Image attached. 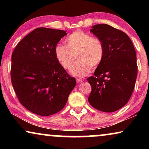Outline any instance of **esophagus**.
<instances>
[{
	"mask_svg": "<svg viewBox=\"0 0 149 149\" xmlns=\"http://www.w3.org/2000/svg\"><path fill=\"white\" fill-rule=\"evenodd\" d=\"M76 81L77 83H81V82H83V79H81L77 78V79H76Z\"/></svg>",
	"mask_w": 149,
	"mask_h": 149,
	"instance_id": "34e87169",
	"label": "esophagus"
}]
</instances>
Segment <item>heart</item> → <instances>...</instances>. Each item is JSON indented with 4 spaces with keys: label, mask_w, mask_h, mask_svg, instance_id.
Instances as JSON below:
<instances>
[{
    "label": "heart",
    "mask_w": 149,
    "mask_h": 149,
    "mask_svg": "<svg viewBox=\"0 0 149 149\" xmlns=\"http://www.w3.org/2000/svg\"><path fill=\"white\" fill-rule=\"evenodd\" d=\"M66 45H58L55 48L57 60L64 69L70 70L71 74L77 77L88 74L91 69H95L102 64L104 58L105 49L102 40L93 37L90 34L81 30L70 34L66 38Z\"/></svg>",
    "instance_id": "obj_1"
}]
</instances>
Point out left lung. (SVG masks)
Returning <instances> with one entry per match:
<instances>
[{
	"mask_svg": "<svg viewBox=\"0 0 149 149\" xmlns=\"http://www.w3.org/2000/svg\"><path fill=\"white\" fill-rule=\"evenodd\" d=\"M91 32L102 41L104 58L94 76L87 78L91 87L90 104L99 111L112 113L128 102L138 73L136 53L125 32L106 24H96Z\"/></svg>",
	"mask_w": 149,
	"mask_h": 149,
	"instance_id": "left-lung-1",
	"label": "left lung"
}]
</instances>
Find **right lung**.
Segmentation results:
<instances>
[{
  "instance_id": "1",
  "label": "right lung",
  "mask_w": 149,
  "mask_h": 149,
  "mask_svg": "<svg viewBox=\"0 0 149 149\" xmlns=\"http://www.w3.org/2000/svg\"><path fill=\"white\" fill-rule=\"evenodd\" d=\"M66 31L38 28L15 47L11 79L19 102L32 113L49 116L65 107L76 80L61 66L55 48Z\"/></svg>"
}]
</instances>
